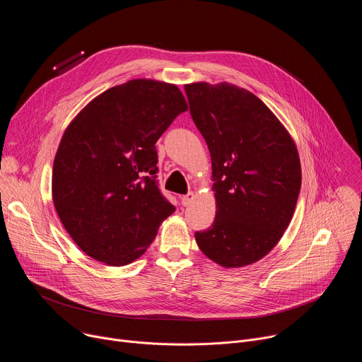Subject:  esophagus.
Wrapping results in <instances>:
<instances>
[{"label": "esophagus", "mask_w": 362, "mask_h": 362, "mask_svg": "<svg viewBox=\"0 0 362 362\" xmlns=\"http://www.w3.org/2000/svg\"><path fill=\"white\" fill-rule=\"evenodd\" d=\"M193 199H194L193 192H189L187 194H185V196L180 197V203H182L183 206H189V204L193 202Z\"/></svg>", "instance_id": "obj_1"}]
</instances>
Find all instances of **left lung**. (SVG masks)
<instances>
[{
    "mask_svg": "<svg viewBox=\"0 0 362 362\" xmlns=\"http://www.w3.org/2000/svg\"><path fill=\"white\" fill-rule=\"evenodd\" d=\"M190 116L212 159L216 218L194 238L225 268L253 264L282 238L300 190L289 133L262 100L238 86L186 84Z\"/></svg>",
    "mask_w": 362,
    "mask_h": 362,
    "instance_id": "obj_1",
    "label": "left lung"
}]
</instances>
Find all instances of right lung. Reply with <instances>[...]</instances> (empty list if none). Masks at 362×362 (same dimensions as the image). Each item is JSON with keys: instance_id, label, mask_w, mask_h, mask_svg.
<instances>
[{"instance_id": "1", "label": "right lung", "mask_w": 362, "mask_h": 362, "mask_svg": "<svg viewBox=\"0 0 362 362\" xmlns=\"http://www.w3.org/2000/svg\"><path fill=\"white\" fill-rule=\"evenodd\" d=\"M186 110L175 84L137 78L101 93L64 132L53 200L66 230L93 259L133 262L175 212L156 179V141Z\"/></svg>"}]
</instances>
